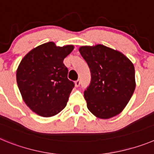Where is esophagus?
I'll list each match as a JSON object with an SVG mask.
<instances>
[{
	"mask_svg": "<svg viewBox=\"0 0 154 154\" xmlns=\"http://www.w3.org/2000/svg\"><path fill=\"white\" fill-rule=\"evenodd\" d=\"M80 83H81V82H80L79 79L76 80V81L75 82V85L76 87H79V86Z\"/></svg>",
	"mask_w": 154,
	"mask_h": 154,
	"instance_id": "1",
	"label": "esophagus"
}]
</instances>
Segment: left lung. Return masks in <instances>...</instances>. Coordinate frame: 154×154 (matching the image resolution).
Returning a JSON list of instances; mask_svg holds the SVG:
<instances>
[{
    "mask_svg": "<svg viewBox=\"0 0 154 154\" xmlns=\"http://www.w3.org/2000/svg\"><path fill=\"white\" fill-rule=\"evenodd\" d=\"M79 52L91 72L84 92L89 110L100 119L120 113L135 90V69L123 53L103 45L82 46Z\"/></svg>",
    "mask_w": 154,
    "mask_h": 154,
    "instance_id": "8db88e82",
    "label": "left lung"
}]
</instances>
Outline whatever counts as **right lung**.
I'll use <instances>...</instances> for the list:
<instances>
[{
    "label": "right lung",
    "mask_w": 154,
    "mask_h": 154,
    "mask_svg": "<svg viewBox=\"0 0 154 154\" xmlns=\"http://www.w3.org/2000/svg\"><path fill=\"white\" fill-rule=\"evenodd\" d=\"M73 48V45L59 47L47 42L21 60L16 74L17 86L24 103L38 115L50 117L66 106L75 84L68 79L63 60Z\"/></svg>",
    "instance_id": "1"
}]
</instances>
